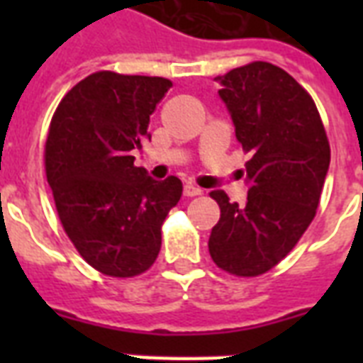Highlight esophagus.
Returning a JSON list of instances; mask_svg holds the SVG:
<instances>
[{"mask_svg": "<svg viewBox=\"0 0 363 363\" xmlns=\"http://www.w3.org/2000/svg\"><path fill=\"white\" fill-rule=\"evenodd\" d=\"M182 192H184L186 198H194V196H199V194H201V188L194 186V184L188 182V184H184V190H182Z\"/></svg>", "mask_w": 363, "mask_h": 363, "instance_id": "obj_1", "label": "esophagus"}]
</instances>
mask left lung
<instances>
[{
  "label": "left lung",
  "mask_w": 363,
  "mask_h": 363,
  "mask_svg": "<svg viewBox=\"0 0 363 363\" xmlns=\"http://www.w3.org/2000/svg\"><path fill=\"white\" fill-rule=\"evenodd\" d=\"M215 81L235 137L252 158L245 165L247 203H232L224 190L211 192L220 220L209 252L228 273L256 277L279 264L315 218L330 145L315 101L281 67L254 62Z\"/></svg>",
  "instance_id": "8db88e82"
}]
</instances>
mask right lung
<instances>
[{
	"label": "right lung",
	"instance_id": "obj_1",
	"mask_svg": "<svg viewBox=\"0 0 363 363\" xmlns=\"http://www.w3.org/2000/svg\"><path fill=\"white\" fill-rule=\"evenodd\" d=\"M173 86L162 77L98 71L71 88L54 113L45 169L67 238L111 277H133L158 258L162 224L179 203L177 177L154 181L131 156L150 141L148 122Z\"/></svg>",
	"mask_w": 363,
	"mask_h": 363
}]
</instances>
